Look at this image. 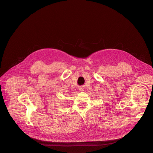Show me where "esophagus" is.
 <instances>
[{"instance_id": "obj_1", "label": "esophagus", "mask_w": 153, "mask_h": 153, "mask_svg": "<svg viewBox=\"0 0 153 153\" xmlns=\"http://www.w3.org/2000/svg\"><path fill=\"white\" fill-rule=\"evenodd\" d=\"M82 91H83V90H82Z\"/></svg>"}]
</instances>
